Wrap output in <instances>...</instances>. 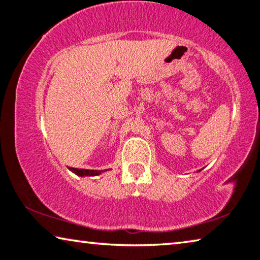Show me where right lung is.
<instances>
[{
    "mask_svg": "<svg viewBox=\"0 0 260 260\" xmlns=\"http://www.w3.org/2000/svg\"><path fill=\"white\" fill-rule=\"evenodd\" d=\"M72 172H74L75 174L80 175V177H83V175H98L103 171H95V170H85V169H73V167H70ZM107 171V170H106Z\"/></svg>",
    "mask_w": 260,
    "mask_h": 260,
    "instance_id": "right-lung-1",
    "label": "right lung"
}]
</instances>
